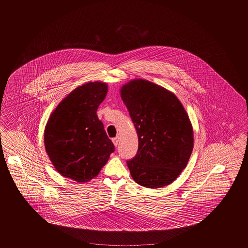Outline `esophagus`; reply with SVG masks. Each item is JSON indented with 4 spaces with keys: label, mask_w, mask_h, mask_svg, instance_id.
<instances>
[{
    "label": "esophagus",
    "mask_w": 248,
    "mask_h": 248,
    "mask_svg": "<svg viewBox=\"0 0 248 248\" xmlns=\"http://www.w3.org/2000/svg\"><path fill=\"white\" fill-rule=\"evenodd\" d=\"M112 141H113V144H114V146H117L118 145V143H119V137L118 136H116V137H114L112 139Z\"/></svg>",
    "instance_id": "1"
}]
</instances>
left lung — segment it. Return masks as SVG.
Returning a JSON list of instances; mask_svg holds the SVG:
<instances>
[{"instance_id":"8db88e82","label":"left lung","mask_w":248,"mask_h":248,"mask_svg":"<svg viewBox=\"0 0 248 248\" xmlns=\"http://www.w3.org/2000/svg\"><path fill=\"white\" fill-rule=\"evenodd\" d=\"M138 135V151L127 160L133 179L147 188L163 187L186 168L194 147L188 114L173 93L135 79L121 88Z\"/></svg>"}]
</instances>
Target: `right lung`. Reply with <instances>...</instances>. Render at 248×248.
<instances>
[{
	"mask_svg": "<svg viewBox=\"0 0 248 248\" xmlns=\"http://www.w3.org/2000/svg\"><path fill=\"white\" fill-rule=\"evenodd\" d=\"M106 93V83H85L71 92L50 115L45 150L62 176L88 182L97 176L114 151L96 114Z\"/></svg>",
	"mask_w": 248,
	"mask_h": 248,
	"instance_id": "right-lung-1",
	"label": "right lung"
}]
</instances>
